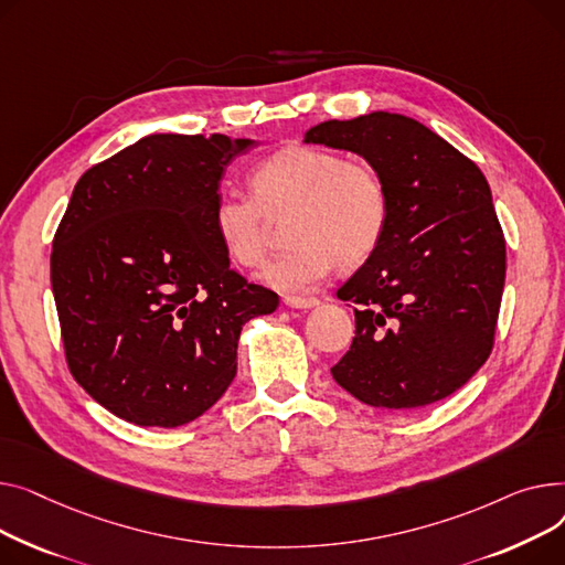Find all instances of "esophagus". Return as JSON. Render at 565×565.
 <instances>
[{
    "mask_svg": "<svg viewBox=\"0 0 565 565\" xmlns=\"http://www.w3.org/2000/svg\"><path fill=\"white\" fill-rule=\"evenodd\" d=\"M321 301L315 296H285V306L294 310H310L317 308Z\"/></svg>",
    "mask_w": 565,
    "mask_h": 565,
    "instance_id": "esophagus-1",
    "label": "esophagus"
}]
</instances>
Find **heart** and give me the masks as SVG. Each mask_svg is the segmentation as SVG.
Masks as SVG:
<instances>
[{"instance_id": "obj_1", "label": "heart", "mask_w": 565, "mask_h": 565, "mask_svg": "<svg viewBox=\"0 0 565 565\" xmlns=\"http://www.w3.org/2000/svg\"><path fill=\"white\" fill-rule=\"evenodd\" d=\"M250 189L255 198L221 195L212 225L225 255L250 269L267 255L269 216L291 210L287 237L294 244L262 271V280L280 291L315 287L335 262L342 269L360 267L383 239L387 189L364 161L296 143L264 159Z\"/></svg>"}]
</instances>
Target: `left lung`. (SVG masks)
Returning <instances> with one entry per match:
<instances>
[{
	"label": "left lung",
	"instance_id": "1",
	"mask_svg": "<svg viewBox=\"0 0 565 565\" xmlns=\"http://www.w3.org/2000/svg\"><path fill=\"white\" fill-rule=\"evenodd\" d=\"M303 141L367 159L390 203L379 248L338 289L355 306V338L330 374L381 411L445 399L488 360L504 291L507 242L483 173L390 111L319 122Z\"/></svg>",
	"mask_w": 565,
	"mask_h": 565
}]
</instances>
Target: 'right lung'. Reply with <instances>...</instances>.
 <instances>
[{
  "instance_id": "obj_1",
  "label": "right lung",
  "mask_w": 565,
  "mask_h": 565,
  "mask_svg": "<svg viewBox=\"0 0 565 565\" xmlns=\"http://www.w3.org/2000/svg\"><path fill=\"white\" fill-rule=\"evenodd\" d=\"M255 146L150 135L75 184L52 244L65 360L125 422L201 417L237 374L244 323L278 308L276 291L230 269L212 225L225 166Z\"/></svg>"
}]
</instances>
